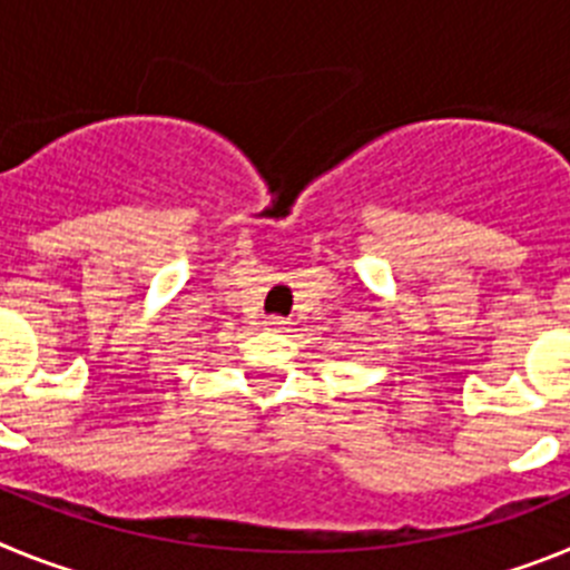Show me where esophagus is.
<instances>
[{
  "label": "esophagus",
  "instance_id": "1",
  "mask_svg": "<svg viewBox=\"0 0 570 570\" xmlns=\"http://www.w3.org/2000/svg\"><path fill=\"white\" fill-rule=\"evenodd\" d=\"M265 325H268L271 331H288L291 322H288V320H282V316H271V320L265 322Z\"/></svg>",
  "mask_w": 570,
  "mask_h": 570
}]
</instances>
